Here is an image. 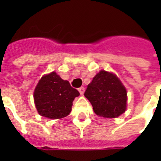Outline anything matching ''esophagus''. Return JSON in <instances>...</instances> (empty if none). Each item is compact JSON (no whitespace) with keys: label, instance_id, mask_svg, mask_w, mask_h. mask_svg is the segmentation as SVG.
Listing matches in <instances>:
<instances>
[{"label":"esophagus","instance_id":"obj_1","mask_svg":"<svg viewBox=\"0 0 161 161\" xmlns=\"http://www.w3.org/2000/svg\"><path fill=\"white\" fill-rule=\"evenodd\" d=\"M78 91L81 95H83L84 93V87H80L78 89Z\"/></svg>","mask_w":161,"mask_h":161}]
</instances>
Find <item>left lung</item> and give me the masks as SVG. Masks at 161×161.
<instances>
[{
    "label": "left lung",
    "instance_id": "left-lung-1",
    "mask_svg": "<svg viewBox=\"0 0 161 161\" xmlns=\"http://www.w3.org/2000/svg\"><path fill=\"white\" fill-rule=\"evenodd\" d=\"M84 97L94 112L105 118H115L127 108V91L116 75L100 70L88 84Z\"/></svg>",
    "mask_w": 161,
    "mask_h": 161
}]
</instances>
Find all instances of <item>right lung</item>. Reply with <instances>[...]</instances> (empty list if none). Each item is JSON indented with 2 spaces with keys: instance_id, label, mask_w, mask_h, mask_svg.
Wrapping results in <instances>:
<instances>
[{
  "instance_id": "obj_1",
  "label": "right lung",
  "mask_w": 161,
  "mask_h": 161,
  "mask_svg": "<svg viewBox=\"0 0 161 161\" xmlns=\"http://www.w3.org/2000/svg\"><path fill=\"white\" fill-rule=\"evenodd\" d=\"M78 96L79 92L55 71L43 76L33 93L38 113L49 119L67 116L71 111L72 102Z\"/></svg>"
}]
</instances>
